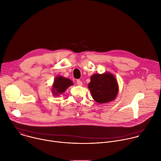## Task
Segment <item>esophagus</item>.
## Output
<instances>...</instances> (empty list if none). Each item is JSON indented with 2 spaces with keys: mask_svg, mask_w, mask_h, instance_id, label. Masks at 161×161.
<instances>
[{
  "mask_svg": "<svg viewBox=\"0 0 161 161\" xmlns=\"http://www.w3.org/2000/svg\"><path fill=\"white\" fill-rule=\"evenodd\" d=\"M77 84L78 86H82V82L79 79L77 80Z\"/></svg>",
  "mask_w": 161,
  "mask_h": 161,
  "instance_id": "obj_1",
  "label": "esophagus"
}]
</instances>
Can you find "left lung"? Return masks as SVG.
Segmentation results:
<instances>
[{
  "instance_id": "1",
  "label": "left lung",
  "mask_w": 161,
  "mask_h": 161,
  "mask_svg": "<svg viewBox=\"0 0 161 161\" xmlns=\"http://www.w3.org/2000/svg\"><path fill=\"white\" fill-rule=\"evenodd\" d=\"M88 88L92 98L99 103H105L114 100L119 91L117 80L112 74L108 72L92 75Z\"/></svg>"
}]
</instances>
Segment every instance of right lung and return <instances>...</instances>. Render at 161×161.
<instances>
[{
    "mask_svg": "<svg viewBox=\"0 0 161 161\" xmlns=\"http://www.w3.org/2000/svg\"><path fill=\"white\" fill-rule=\"evenodd\" d=\"M72 85H73V82L69 79L58 76L54 81L53 92L54 95L58 96V94L63 93L67 87Z\"/></svg>",
    "mask_w": 161,
    "mask_h": 161,
    "instance_id": "add662e5",
    "label": "right lung"
}]
</instances>
